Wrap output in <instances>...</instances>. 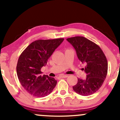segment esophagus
Returning <instances> with one entry per match:
<instances>
[{"label":"esophagus","instance_id":"1","mask_svg":"<svg viewBox=\"0 0 120 120\" xmlns=\"http://www.w3.org/2000/svg\"><path fill=\"white\" fill-rule=\"evenodd\" d=\"M68 77V75H66V74H63V75H60V78H67Z\"/></svg>","mask_w":120,"mask_h":120}]
</instances>
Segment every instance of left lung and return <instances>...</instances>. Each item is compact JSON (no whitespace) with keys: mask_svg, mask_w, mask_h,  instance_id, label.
<instances>
[{"mask_svg":"<svg viewBox=\"0 0 120 120\" xmlns=\"http://www.w3.org/2000/svg\"><path fill=\"white\" fill-rule=\"evenodd\" d=\"M67 40L75 49L78 59L86 64L83 70L87 74L86 78H78L73 89L81 95H90L101 87L105 80L108 71L107 58L98 45L85 37H74Z\"/></svg>","mask_w":120,"mask_h":120,"instance_id":"left-lung-1","label":"left lung"}]
</instances>
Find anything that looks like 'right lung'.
Wrapping results in <instances>:
<instances>
[{
	"mask_svg": "<svg viewBox=\"0 0 120 120\" xmlns=\"http://www.w3.org/2000/svg\"><path fill=\"white\" fill-rule=\"evenodd\" d=\"M64 38L37 40L30 43L18 60L16 71L23 87L35 97H45L51 93L57 81L47 75H42L41 68L60 46Z\"/></svg>",
	"mask_w": 120,
	"mask_h": 120,
	"instance_id": "1",
	"label": "right lung"
}]
</instances>
